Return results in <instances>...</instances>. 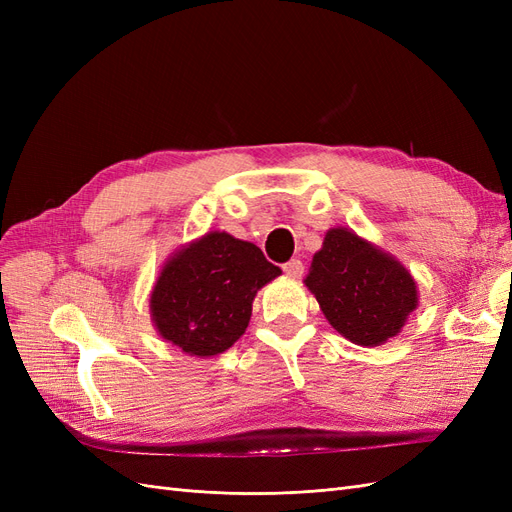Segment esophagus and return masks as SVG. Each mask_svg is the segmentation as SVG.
<instances>
[{
	"mask_svg": "<svg viewBox=\"0 0 512 512\" xmlns=\"http://www.w3.org/2000/svg\"><path fill=\"white\" fill-rule=\"evenodd\" d=\"M282 269H284V273H286L288 277H301V275H303V271H305L303 262H301L299 258H292V260H288Z\"/></svg>",
	"mask_w": 512,
	"mask_h": 512,
	"instance_id": "1",
	"label": "esophagus"
}]
</instances>
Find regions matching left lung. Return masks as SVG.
<instances>
[{
	"label": "left lung",
	"instance_id": "1",
	"mask_svg": "<svg viewBox=\"0 0 512 512\" xmlns=\"http://www.w3.org/2000/svg\"><path fill=\"white\" fill-rule=\"evenodd\" d=\"M305 286L331 327L359 346H380L395 337L418 305L410 271L348 228L324 235Z\"/></svg>",
	"mask_w": 512,
	"mask_h": 512
}]
</instances>
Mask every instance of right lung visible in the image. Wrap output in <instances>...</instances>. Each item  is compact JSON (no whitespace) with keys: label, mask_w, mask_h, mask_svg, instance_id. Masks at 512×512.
Masks as SVG:
<instances>
[{"label":"right lung","mask_w":512,"mask_h":512,"mask_svg":"<svg viewBox=\"0 0 512 512\" xmlns=\"http://www.w3.org/2000/svg\"><path fill=\"white\" fill-rule=\"evenodd\" d=\"M280 273L254 243L211 230L166 260L151 320L168 344L207 359L245 333L256 292Z\"/></svg>","instance_id":"right-lung-1"}]
</instances>
